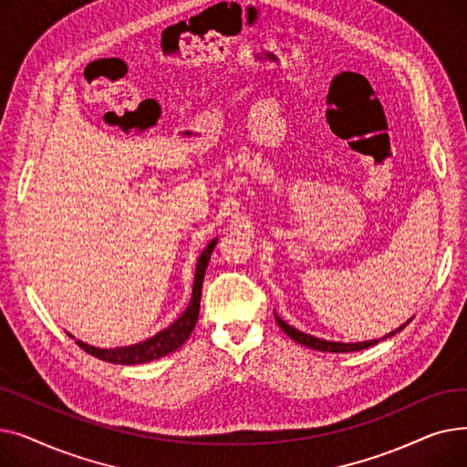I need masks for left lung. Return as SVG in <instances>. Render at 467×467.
<instances>
[{
	"mask_svg": "<svg viewBox=\"0 0 467 467\" xmlns=\"http://www.w3.org/2000/svg\"><path fill=\"white\" fill-rule=\"evenodd\" d=\"M276 322H278V326L282 327V331L289 337V338H293L296 342H299V345H303V347H306V348H312V350H320V352H335V354H342V352H358V350H363V348H369V347H375L377 342H380V340H386L388 337H394L398 331H401V329H405L407 327V324L410 322H407V324H403L401 327H398L396 331H391V333H388V335H384L382 338H375V340H363V342H333V340H324V338H317V337H312V335H308V333H303V331H299V329H296V327H291V326H287L280 316H276Z\"/></svg>",
	"mask_w": 467,
	"mask_h": 467,
	"instance_id": "obj_1",
	"label": "left lung"
}]
</instances>
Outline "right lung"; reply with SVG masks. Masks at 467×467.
Returning <instances> with one entry per match:
<instances>
[{
    "instance_id": "right-lung-1",
    "label": "right lung",
    "mask_w": 467,
    "mask_h": 467,
    "mask_svg": "<svg viewBox=\"0 0 467 467\" xmlns=\"http://www.w3.org/2000/svg\"><path fill=\"white\" fill-rule=\"evenodd\" d=\"M217 238H213L204 252L199 257V263H196V273H194V284H192V297L185 308V312L178 317V320L171 324L170 327L162 329L155 337L138 342V345L130 347H120V348H96L87 345L83 340H76L78 345L90 356L104 359L109 363H119V365H138V363H147L159 359L170 352L178 350L183 342L189 338L192 333L196 320H199V308H201V296H202V282H204V273L210 261V255L215 248ZM69 335V333H67ZM71 338H76L69 335Z\"/></svg>"
}]
</instances>
